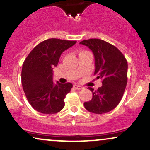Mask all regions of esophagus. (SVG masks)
I'll list each match as a JSON object with an SVG mask.
<instances>
[{"instance_id":"1","label":"esophagus","mask_w":150,"mask_h":150,"mask_svg":"<svg viewBox=\"0 0 150 150\" xmlns=\"http://www.w3.org/2000/svg\"><path fill=\"white\" fill-rule=\"evenodd\" d=\"M73 86H74V88H75V89H77V90H81V89H82V88H83V87H82V86H79V85L75 84V85H74Z\"/></svg>"}]
</instances>
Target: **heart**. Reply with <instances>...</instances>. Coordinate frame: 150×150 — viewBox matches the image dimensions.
<instances>
[{
    "label": "heart",
    "mask_w": 150,
    "mask_h": 150,
    "mask_svg": "<svg viewBox=\"0 0 150 150\" xmlns=\"http://www.w3.org/2000/svg\"><path fill=\"white\" fill-rule=\"evenodd\" d=\"M85 52H87V51H81V53H80V54H82V53H85Z\"/></svg>",
    "instance_id": "1"
}]
</instances>
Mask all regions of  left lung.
I'll return each mask as SVG.
<instances>
[{"mask_svg": "<svg viewBox=\"0 0 150 150\" xmlns=\"http://www.w3.org/2000/svg\"><path fill=\"white\" fill-rule=\"evenodd\" d=\"M88 47L95 58L94 75L102 79V87L97 90L88 88L93 93L92 99L84 103L88 111L103 114L115 108L121 100L128 81V63L121 51L115 46L97 38L81 41Z\"/></svg>", "mask_w": 150, "mask_h": 150, "instance_id": "obj_1", "label": "left lung"}]
</instances>
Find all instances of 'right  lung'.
I'll return each instance as SVG.
<instances>
[{
    "label": "right lung",
    "instance_id": "add662e5",
    "mask_svg": "<svg viewBox=\"0 0 150 150\" xmlns=\"http://www.w3.org/2000/svg\"><path fill=\"white\" fill-rule=\"evenodd\" d=\"M76 40L50 38L35 47L22 65V85L29 103L43 114H55L64 107V98L72 88L71 83H54L53 68L63 51Z\"/></svg>",
    "mask_w": 150,
    "mask_h": 150
}]
</instances>
